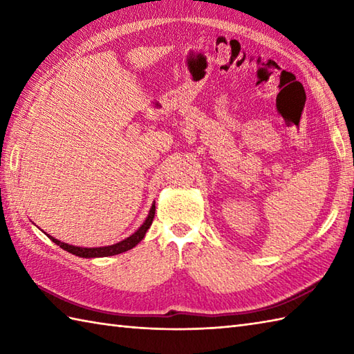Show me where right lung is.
I'll list each match as a JSON object with an SVG mask.
<instances>
[{
  "label": "right lung",
  "mask_w": 354,
  "mask_h": 354,
  "mask_svg": "<svg viewBox=\"0 0 354 354\" xmlns=\"http://www.w3.org/2000/svg\"><path fill=\"white\" fill-rule=\"evenodd\" d=\"M155 217V204L152 205V208H150L149 212V216L147 219L145 221V223L141 225V227L133 232V234L131 237H127L124 240H122V242H118L115 245H111V246H102V248H80V246H73V245H68V243H64L61 242V240H57L55 237L48 236L53 242H55L56 245H59L62 248V250L68 251L74 255H79V257H84V259H94V257H109V255H115V254H122V252H126L132 250L133 246H137L142 237L146 236V231L150 228V225H152V221Z\"/></svg>",
  "instance_id": "1"
}]
</instances>
